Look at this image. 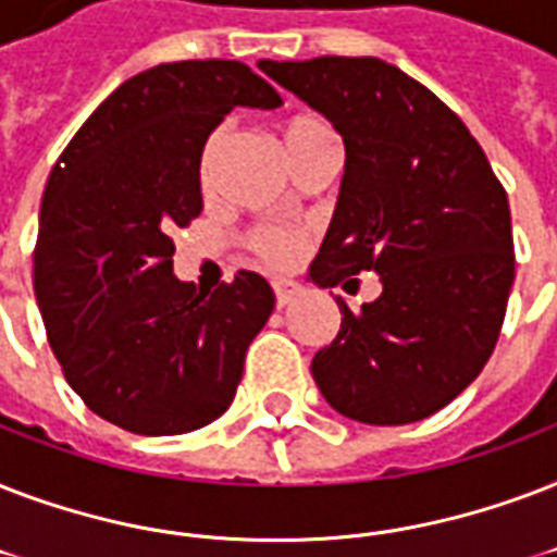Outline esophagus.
<instances>
[{
	"label": "esophagus",
	"instance_id": "1",
	"mask_svg": "<svg viewBox=\"0 0 557 557\" xmlns=\"http://www.w3.org/2000/svg\"><path fill=\"white\" fill-rule=\"evenodd\" d=\"M273 290H275V305L284 308V305H290V301L299 299L305 287H301L299 282H290V278H275Z\"/></svg>",
	"mask_w": 557,
	"mask_h": 557
}]
</instances>
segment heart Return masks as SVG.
<instances>
[{"label":"heart","mask_w":557,"mask_h":557,"mask_svg":"<svg viewBox=\"0 0 557 557\" xmlns=\"http://www.w3.org/2000/svg\"><path fill=\"white\" fill-rule=\"evenodd\" d=\"M327 131V124L317 115H293L287 122L282 124V141L284 150H287V157H290V150L305 141L313 133ZM226 133L230 127L226 124H218L214 131L206 136V145L200 150V176L202 183H209L211 171H214V162L220 157V148H223V141H226ZM249 247L256 249L258 258H264L267 264L273 267H290L296 264L308 247V235L299 230H282V226H261L249 235Z\"/></svg>","instance_id":"b5f03b06"}]
</instances>
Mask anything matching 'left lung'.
<instances>
[{
    "label": "left lung",
    "instance_id": "8db88e82",
    "mask_svg": "<svg viewBox=\"0 0 557 557\" xmlns=\"http://www.w3.org/2000/svg\"><path fill=\"white\" fill-rule=\"evenodd\" d=\"M261 72L322 113L346 174L310 282L374 270L363 308L337 299V339L310 372L331 407L363 424L433 416L488 363L515 282L506 188L462 119L377 58L261 60Z\"/></svg>",
    "mask_w": 557,
    "mask_h": 557
}]
</instances>
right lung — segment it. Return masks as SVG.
<instances>
[{
  "mask_svg": "<svg viewBox=\"0 0 557 557\" xmlns=\"http://www.w3.org/2000/svg\"><path fill=\"white\" fill-rule=\"evenodd\" d=\"M235 107L282 95L238 60L159 63L86 119L46 183L34 293L51 351L86 407L131 433L223 416L273 313L258 273L214 293L174 275L171 232L202 211L200 150Z\"/></svg>",
  "mask_w": 557,
  "mask_h": 557,
  "instance_id": "obj_1",
  "label": "right lung"
}]
</instances>
